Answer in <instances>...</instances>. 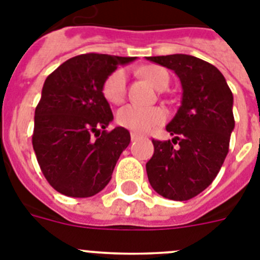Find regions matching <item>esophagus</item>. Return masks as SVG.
I'll return each instance as SVG.
<instances>
[{"instance_id":"1","label":"esophagus","mask_w":260,"mask_h":260,"mask_svg":"<svg viewBox=\"0 0 260 260\" xmlns=\"http://www.w3.org/2000/svg\"><path fill=\"white\" fill-rule=\"evenodd\" d=\"M130 138H132V141L134 142V141H138V139H141V135L137 134V133H132V134H130Z\"/></svg>"}]
</instances>
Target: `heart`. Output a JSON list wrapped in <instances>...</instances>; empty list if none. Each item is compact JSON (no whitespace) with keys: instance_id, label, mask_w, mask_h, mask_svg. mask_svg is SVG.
<instances>
[{"instance_id":"heart-1","label":"heart","mask_w":260,"mask_h":260,"mask_svg":"<svg viewBox=\"0 0 260 260\" xmlns=\"http://www.w3.org/2000/svg\"><path fill=\"white\" fill-rule=\"evenodd\" d=\"M143 75L156 88L161 89L169 84V74L160 66H148L143 69ZM127 91V75L123 69L113 71L105 80L103 93L112 104H121L126 98ZM167 118L165 112L157 107H141L137 104H127L118 110L117 122L122 127L133 130L138 134H146L162 125Z\"/></svg>"}]
</instances>
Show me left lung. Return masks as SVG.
<instances>
[{
  "mask_svg": "<svg viewBox=\"0 0 260 260\" xmlns=\"http://www.w3.org/2000/svg\"><path fill=\"white\" fill-rule=\"evenodd\" d=\"M147 59L173 70L182 86L181 107L167 125L173 139H153L147 176L164 198L189 201L212 183L228 155L233 93L219 69L201 58L169 54Z\"/></svg>",
  "mask_w": 260,
  "mask_h": 260,
  "instance_id": "1",
  "label": "left lung"
}]
</instances>
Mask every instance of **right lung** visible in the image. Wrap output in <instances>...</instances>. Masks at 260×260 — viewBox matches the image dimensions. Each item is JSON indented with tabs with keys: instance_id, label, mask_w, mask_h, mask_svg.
Wrapping results in <instances>:
<instances>
[{
	"instance_id": "obj_1",
	"label": "right lung",
	"mask_w": 260,
	"mask_h": 260,
	"mask_svg": "<svg viewBox=\"0 0 260 260\" xmlns=\"http://www.w3.org/2000/svg\"><path fill=\"white\" fill-rule=\"evenodd\" d=\"M134 59L87 53L65 61L45 79L32 146L41 172L61 194L88 198L109 183L130 133L121 126L105 130L113 113L103 87L117 66Z\"/></svg>"
}]
</instances>
